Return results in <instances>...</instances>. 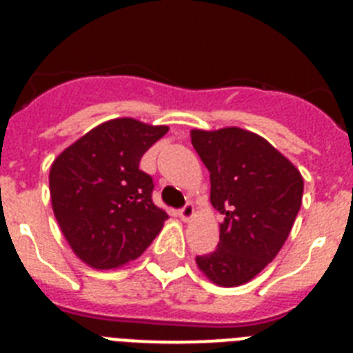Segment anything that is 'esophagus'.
I'll return each mask as SVG.
<instances>
[{"instance_id":"1","label":"esophagus","mask_w":353,"mask_h":353,"mask_svg":"<svg viewBox=\"0 0 353 353\" xmlns=\"http://www.w3.org/2000/svg\"><path fill=\"white\" fill-rule=\"evenodd\" d=\"M179 215L182 221H191L192 215H194V205H192L191 201H187V203L179 210Z\"/></svg>"}]
</instances>
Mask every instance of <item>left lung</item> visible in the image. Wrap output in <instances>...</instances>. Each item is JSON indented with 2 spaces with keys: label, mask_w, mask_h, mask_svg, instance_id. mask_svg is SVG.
Here are the masks:
<instances>
[{
  "label": "left lung",
  "mask_w": 353,
  "mask_h": 353,
  "mask_svg": "<svg viewBox=\"0 0 353 353\" xmlns=\"http://www.w3.org/2000/svg\"><path fill=\"white\" fill-rule=\"evenodd\" d=\"M191 141L210 173L212 205L224 215L217 249L196 256V263L215 285H244L288 239L304 180L285 155L249 130L194 129Z\"/></svg>",
  "instance_id": "left-lung-1"
}]
</instances>
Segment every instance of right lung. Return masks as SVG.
I'll list each match as a JSON object with an SVG mask.
<instances>
[{
  "mask_svg": "<svg viewBox=\"0 0 353 353\" xmlns=\"http://www.w3.org/2000/svg\"><path fill=\"white\" fill-rule=\"evenodd\" d=\"M117 118L95 127L52 162V210L72 251L93 269H117L141 256L168 214L152 201L154 180L139 170L168 132Z\"/></svg>",
  "mask_w": 353,
  "mask_h": 353,
  "instance_id": "1",
  "label": "right lung"
}]
</instances>
